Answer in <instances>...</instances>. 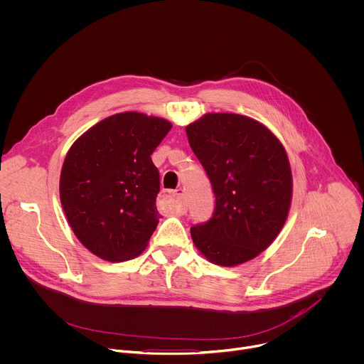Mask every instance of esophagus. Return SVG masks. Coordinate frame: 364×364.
I'll return each mask as SVG.
<instances>
[{
    "instance_id": "esophagus-1",
    "label": "esophagus",
    "mask_w": 364,
    "mask_h": 364,
    "mask_svg": "<svg viewBox=\"0 0 364 364\" xmlns=\"http://www.w3.org/2000/svg\"><path fill=\"white\" fill-rule=\"evenodd\" d=\"M160 203H161L163 210H170V211H176L180 214H184L187 211L184 188H177L176 191L163 193Z\"/></svg>"
}]
</instances>
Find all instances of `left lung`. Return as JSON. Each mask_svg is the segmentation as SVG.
<instances>
[{
    "instance_id": "1",
    "label": "left lung",
    "mask_w": 364,
    "mask_h": 364,
    "mask_svg": "<svg viewBox=\"0 0 364 364\" xmlns=\"http://www.w3.org/2000/svg\"><path fill=\"white\" fill-rule=\"evenodd\" d=\"M186 132L215 194L213 217L190 230L196 247L223 267L255 258L288 217L292 173L284 146L264 124L235 113H208Z\"/></svg>"
}]
</instances>
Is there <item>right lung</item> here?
Masks as SVG:
<instances>
[{"instance_id": "add662e5", "label": "right lung", "mask_w": 364, "mask_h": 364, "mask_svg": "<svg viewBox=\"0 0 364 364\" xmlns=\"http://www.w3.org/2000/svg\"><path fill=\"white\" fill-rule=\"evenodd\" d=\"M171 123L137 112L113 114L69 149L60 203L77 240L95 255L122 262L140 255L160 214V174L151 153Z\"/></svg>"}]
</instances>
